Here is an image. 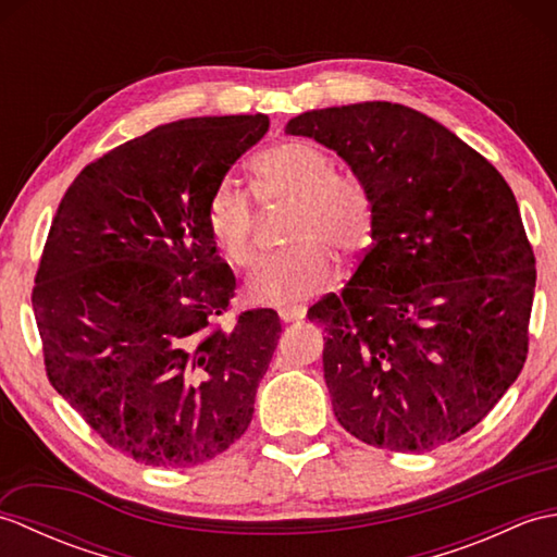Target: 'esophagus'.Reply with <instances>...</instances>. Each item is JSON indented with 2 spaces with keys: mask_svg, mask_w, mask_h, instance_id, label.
I'll return each mask as SVG.
<instances>
[{
  "mask_svg": "<svg viewBox=\"0 0 557 557\" xmlns=\"http://www.w3.org/2000/svg\"><path fill=\"white\" fill-rule=\"evenodd\" d=\"M277 313L285 323H294V321H301L306 315V306H282Z\"/></svg>",
  "mask_w": 557,
  "mask_h": 557,
  "instance_id": "obj_1",
  "label": "esophagus"
}]
</instances>
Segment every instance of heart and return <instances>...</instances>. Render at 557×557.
Here are the masks:
<instances>
[{"label": "heart", "mask_w": 557, "mask_h": 557, "mask_svg": "<svg viewBox=\"0 0 557 557\" xmlns=\"http://www.w3.org/2000/svg\"><path fill=\"white\" fill-rule=\"evenodd\" d=\"M253 194L260 203L292 206L285 239L292 244L260 260L248 277V294L260 304L309 299L330 287L339 272V251L359 258L373 242L375 196L366 176L335 168V158L311 140H282L251 162ZM206 227L234 268L256 258L258 212L251 194L220 182L208 198Z\"/></svg>", "instance_id": "heart-1"}]
</instances>
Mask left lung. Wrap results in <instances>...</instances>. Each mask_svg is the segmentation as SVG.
Instances as JSON below:
<instances>
[{
    "mask_svg": "<svg viewBox=\"0 0 557 557\" xmlns=\"http://www.w3.org/2000/svg\"><path fill=\"white\" fill-rule=\"evenodd\" d=\"M287 134L333 148L371 184L373 244L309 309L342 429L431 453L498 405L529 354L536 258L512 188L443 124L393 102L304 112Z\"/></svg>",
    "mask_w": 557,
    "mask_h": 557,
    "instance_id": "left-lung-1",
    "label": "left lung"
}]
</instances>
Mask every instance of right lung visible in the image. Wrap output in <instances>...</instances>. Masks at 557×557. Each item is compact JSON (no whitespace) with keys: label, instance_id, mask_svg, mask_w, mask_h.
Masks as SVG:
<instances>
[{"label":"right lung","instance_id":"obj_1","mask_svg":"<svg viewBox=\"0 0 557 557\" xmlns=\"http://www.w3.org/2000/svg\"><path fill=\"white\" fill-rule=\"evenodd\" d=\"M268 126L196 116L126 140L81 170L47 234L30 297L47 377L144 465H203L253 419L282 325L272 309L218 323L236 280L206 206Z\"/></svg>","mask_w":557,"mask_h":557}]
</instances>
